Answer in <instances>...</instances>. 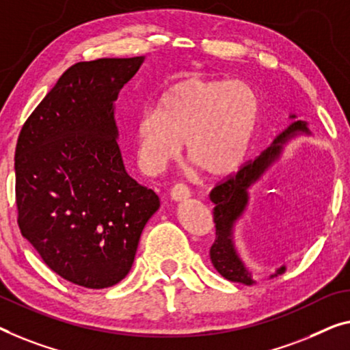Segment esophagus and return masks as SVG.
Wrapping results in <instances>:
<instances>
[{"instance_id": "1", "label": "esophagus", "mask_w": 350, "mask_h": 350, "mask_svg": "<svg viewBox=\"0 0 350 350\" xmlns=\"http://www.w3.org/2000/svg\"><path fill=\"white\" fill-rule=\"evenodd\" d=\"M189 196H190V189L185 184H176L173 189H171V200L182 201Z\"/></svg>"}]
</instances>
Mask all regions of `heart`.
<instances>
[{
  "mask_svg": "<svg viewBox=\"0 0 350 350\" xmlns=\"http://www.w3.org/2000/svg\"><path fill=\"white\" fill-rule=\"evenodd\" d=\"M258 121V94L245 81L191 78L177 83L157 109L138 121L139 165L157 173L177 159L185 142L190 163L207 176H226L242 165Z\"/></svg>",
  "mask_w": 350,
  "mask_h": 350,
  "instance_id": "obj_1",
  "label": "heart"
}]
</instances>
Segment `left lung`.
<instances>
[{"label":"left lung","instance_id":"8db88e82","mask_svg":"<svg viewBox=\"0 0 350 350\" xmlns=\"http://www.w3.org/2000/svg\"><path fill=\"white\" fill-rule=\"evenodd\" d=\"M291 118H295L292 114ZM300 133H308L310 130L304 121H294L288 129H284L267 149L262 150L256 159L250 160L241 166L236 174L228 176L223 182L213 187L211 191V201L213 207V223H215V242L211 247V260L213 267L226 280L234 283L253 284L252 273L245 267L241 258L237 256L232 243V228L237 218L242 215L248 204V189L265 173L273 161L280 157L283 146ZM286 267L276 270V276L283 273Z\"/></svg>","mask_w":350,"mask_h":350}]
</instances>
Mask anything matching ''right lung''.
Masks as SVG:
<instances>
[{
    "label": "right lung",
    "mask_w": 350,
    "mask_h": 350,
    "mask_svg": "<svg viewBox=\"0 0 350 350\" xmlns=\"http://www.w3.org/2000/svg\"><path fill=\"white\" fill-rule=\"evenodd\" d=\"M102 58L69 67L23 124L15 148L18 228L44 262L90 289L118 284L160 207L124 168L114 100L143 62Z\"/></svg>",
    "instance_id": "right-lung-1"
}]
</instances>
